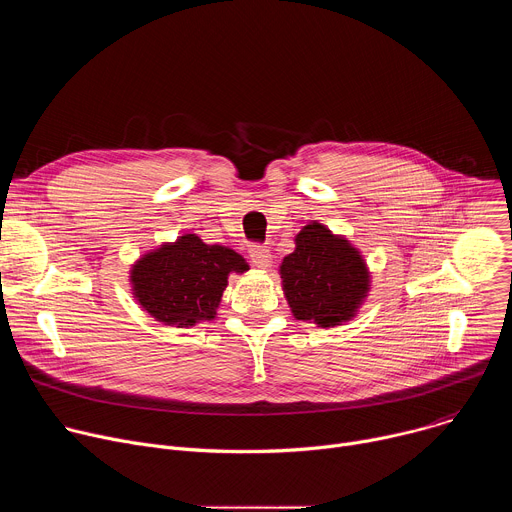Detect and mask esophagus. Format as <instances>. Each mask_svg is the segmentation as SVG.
I'll use <instances>...</instances> for the list:
<instances>
[{
    "instance_id": "1",
    "label": "esophagus",
    "mask_w": 512,
    "mask_h": 512,
    "mask_svg": "<svg viewBox=\"0 0 512 512\" xmlns=\"http://www.w3.org/2000/svg\"><path fill=\"white\" fill-rule=\"evenodd\" d=\"M249 257H251V261H253V265L257 267V269H269L271 267V263H273V257H271V251L267 249V247H259V245H251V249H249Z\"/></svg>"
}]
</instances>
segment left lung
Returning a JSON list of instances; mask_svg holds the SVG:
<instances>
[{
	"label": "left lung",
	"mask_w": 512,
	"mask_h": 512,
	"mask_svg": "<svg viewBox=\"0 0 512 512\" xmlns=\"http://www.w3.org/2000/svg\"><path fill=\"white\" fill-rule=\"evenodd\" d=\"M279 265L283 296L296 320L334 328L350 322L371 291V271L360 251L326 225L312 221Z\"/></svg>",
	"instance_id": "8db88e82"
}]
</instances>
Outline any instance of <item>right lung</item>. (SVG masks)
I'll return each mask as SVG.
<instances>
[{"label":"right lung","mask_w":512,"mask_h":512,"mask_svg":"<svg viewBox=\"0 0 512 512\" xmlns=\"http://www.w3.org/2000/svg\"><path fill=\"white\" fill-rule=\"evenodd\" d=\"M245 271L249 263L235 249L184 233L143 253L129 269V285L137 306L156 322L190 328L216 318L229 275Z\"/></svg>","instance_id":"add662e5"}]
</instances>
